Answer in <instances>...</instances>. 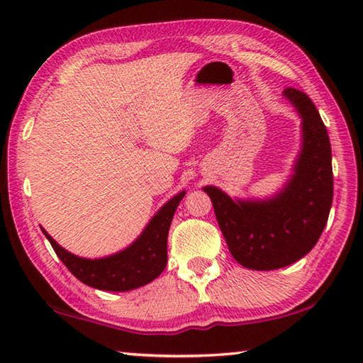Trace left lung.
I'll return each mask as SVG.
<instances>
[{"instance_id":"obj_1","label":"left lung","mask_w":363,"mask_h":363,"mask_svg":"<svg viewBox=\"0 0 363 363\" xmlns=\"http://www.w3.org/2000/svg\"><path fill=\"white\" fill-rule=\"evenodd\" d=\"M284 97L301 116V152L293 174L269 199H230L203 187L233 259L253 270L296 262L315 247L333 201L330 138L309 96L286 88Z\"/></svg>"}]
</instances>
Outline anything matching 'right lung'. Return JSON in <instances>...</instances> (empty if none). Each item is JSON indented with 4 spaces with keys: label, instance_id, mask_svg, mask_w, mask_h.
I'll list each match as a JSON object with an SVG mask.
<instances>
[{
    "label": "right lung",
    "instance_id": "obj_1",
    "mask_svg": "<svg viewBox=\"0 0 363 363\" xmlns=\"http://www.w3.org/2000/svg\"><path fill=\"white\" fill-rule=\"evenodd\" d=\"M184 195L186 190L160 208L130 247L106 257H79L60 247L43 227L41 230L59 259L84 285L104 291H130L150 284L167 267L169 225Z\"/></svg>",
    "mask_w": 363,
    "mask_h": 363
}]
</instances>
